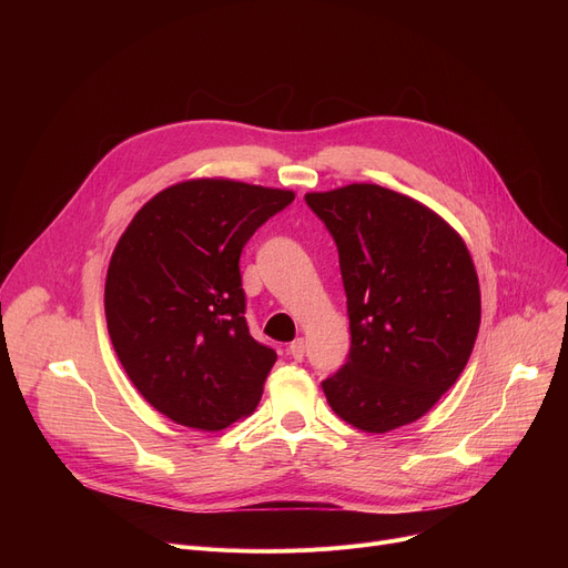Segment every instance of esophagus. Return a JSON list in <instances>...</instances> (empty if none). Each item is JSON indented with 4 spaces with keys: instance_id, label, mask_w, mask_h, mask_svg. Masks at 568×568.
<instances>
[{
    "instance_id": "esophagus-1",
    "label": "esophagus",
    "mask_w": 568,
    "mask_h": 568,
    "mask_svg": "<svg viewBox=\"0 0 568 568\" xmlns=\"http://www.w3.org/2000/svg\"><path fill=\"white\" fill-rule=\"evenodd\" d=\"M287 352H290V356H292L294 362H302L304 354H306V343H304V338L292 341V343L287 345Z\"/></svg>"
}]
</instances>
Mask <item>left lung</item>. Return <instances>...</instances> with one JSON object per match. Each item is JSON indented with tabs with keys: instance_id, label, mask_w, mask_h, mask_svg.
<instances>
[{
	"instance_id": "1",
	"label": "left lung",
	"mask_w": 568,
	"mask_h": 568,
	"mask_svg": "<svg viewBox=\"0 0 568 568\" xmlns=\"http://www.w3.org/2000/svg\"><path fill=\"white\" fill-rule=\"evenodd\" d=\"M304 200L336 242L352 336L324 396L366 433L412 424L456 384L479 334L469 251L428 206L389 189L349 184Z\"/></svg>"
}]
</instances>
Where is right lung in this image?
Segmentation results:
<instances>
[{"mask_svg": "<svg viewBox=\"0 0 568 568\" xmlns=\"http://www.w3.org/2000/svg\"><path fill=\"white\" fill-rule=\"evenodd\" d=\"M292 191L195 179L149 200L112 253L110 341L135 389L168 419L223 430L251 414L276 352L246 324L242 257Z\"/></svg>", "mask_w": 568, "mask_h": 568, "instance_id": "add662e5", "label": "right lung"}]
</instances>
